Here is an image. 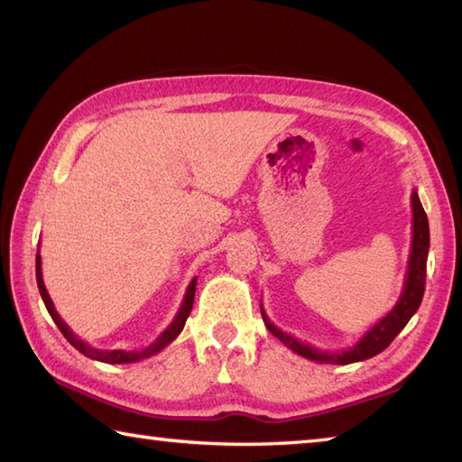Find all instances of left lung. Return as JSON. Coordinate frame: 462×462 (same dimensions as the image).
<instances>
[{
    "label": "left lung",
    "mask_w": 462,
    "mask_h": 462,
    "mask_svg": "<svg viewBox=\"0 0 462 462\" xmlns=\"http://www.w3.org/2000/svg\"><path fill=\"white\" fill-rule=\"evenodd\" d=\"M411 208H413V234H411V254L407 262V273H405V283L403 291L397 300V303L385 318H381L375 326H371L357 343H353L351 347L341 349V351H326L310 346V343H303L298 337H291L290 333L282 331L280 328L273 326L266 311L262 310V318L270 333H273L283 346H288L293 353L298 356L318 361V363H336V365H347V363H357L365 361L373 356H377L383 349H385L391 341H393L399 331L403 329L409 319L415 316V311L420 306V300H423L425 293V273H427V256H429V220L423 210V204L419 200L417 190L411 192Z\"/></svg>",
    "instance_id": "left-lung-1"
}]
</instances>
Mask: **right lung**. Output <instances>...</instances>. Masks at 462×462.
Instances as JSON below:
<instances>
[{
	"instance_id": "add662e5",
	"label": "right lung",
	"mask_w": 462,
	"mask_h": 462,
	"mask_svg": "<svg viewBox=\"0 0 462 462\" xmlns=\"http://www.w3.org/2000/svg\"><path fill=\"white\" fill-rule=\"evenodd\" d=\"M35 276H37V288H39V293H42V300L45 303V308L49 311V316H51V319L55 321V326L61 329V333L65 336V339L71 343V346L81 351L85 357H91V359H97V361H103V363H134V361H141V359H146L151 356H156V353L162 351L169 343H172L176 337H179V333L182 331L186 319H189L190 311H192V303H194V291H196V280L199 278H192V282L189 283V288H186V293H184V300L180 303L179 311H176L174 319L171 321V326L166 328L159 337H156L151 346H146L144 349H139V351H125V349H97V347H91L89 343H85L81 337H77L75 333L71 331V328L67 326V323L61 319V316H59L51 298H49L47 293V288L43 283V272H42V256H35Z\"/></svg>"
}]
</instances>
